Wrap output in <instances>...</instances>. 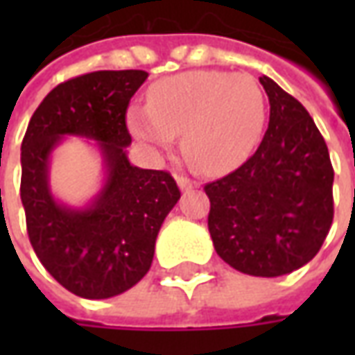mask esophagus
<instances>
[{"label":"esophagus","mask_w":355,"mask_h":355,"mask_svg":"<svg viewBox=\"0 0 355 355\" xmlns=\"http://www.w3.org/2000/svg\"><path fill=\"white\" fill-rule=\"evenodd\" d=\"M177 184L182 192H188V190L198 188V182H193V180H190V178H186V177H177Z\"/></svg>","instance_id":"obj_1"}]
</instances>
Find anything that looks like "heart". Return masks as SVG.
<instances>
[{"label": "heart", "mask_w": 355, "mask_h": 355, "mask_svg": "<svg viewBox=\"0 0 355 355\" xmlns=\"http://www.w3.org/2000/svg\"><path fill=\"white\" fill-rule=\"evenodd\" d=\"M129 129L150 146L167 148L182 132V152L207 175L234 169L251 154L266 121V96L249 73L193 70L148 91V106L129 110Z\"/></svg>", "instance_id": "heart-1"}]
</instances>
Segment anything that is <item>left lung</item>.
I'll use <instances>...</instances> for the list:
<instances>
[{"mask_svg":"<svg viewBox=\"0 0 355 355\" xmlns=\"http://www.w3.org/2000/svg\"><path fill=\"white\" fill-rule=\"evenodd\" d=\"M270 121L241 167L205 186L209 234L218 257L259 277L310 262L333 223V165L325 140L300 102L261 76Z\"/></svg>","mask_w":355,"mask_h":355,"instance_id":"obj_1","label":"left lung"}]
</instances>
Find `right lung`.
Here are the masks:
<instances>
[{
    "mask_svg": "<svg viewBox=\"0 0 355 355\" xmlns=\"http://www.w3.org/2000/svg\"><path fill=\"white\" fill-rule=\"evenodd\" d=\"M146 78L144 70H101L60 83L37 106L20 146L30 243L45 270L81 298L116 297L137 285L180 200L167 171L140 169L127 157L125 114ZM64 136L94 139L103 155L105 184L85 208L64 206L50 192V154Z\"/></svg>",
    "mask_w": 355,
    "mask_h": 355,
    "instance_id": "1",
    "label": "right lung"
}]
</instances>
